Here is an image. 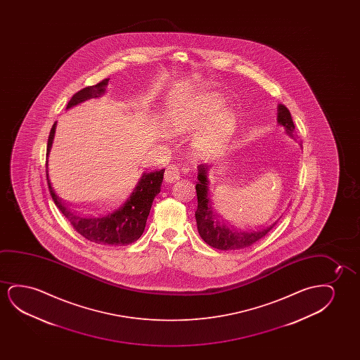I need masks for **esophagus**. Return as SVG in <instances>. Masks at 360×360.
Returning a JSON list of instances; mask_svg holds the SVG:
<instances>
[{
	"instance_id": "1",
	"label": "esophagus",
	"mask_w": 360,
	"mask_h": 360,
	"mask_svg": "<svg viewBox=\"0 0 360 360\" xmlns=\"http://www.w3.org/2000/svg\"><path fill=\"white\" fill-rule=\"evenodd\" d=\"M181 178V172H179V167L177 165H169L166 168V172H165V181L168 183L176 182Z\"/></svg>"
}]
</instances>
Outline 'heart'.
Returning a JSON list of instances; mask_svg holds the SVG:
<instances>
[{"label": "heart", "mask_w": 360, "mask_h": 360, "mask_svg": "<svg viewBox=\"0 0 360 360\" xmlns=\"http://www.w3.org/2000/svg\"><path fill=\"white\" fill-rule=\"evenodd\" d=\"M225 109L226 103L221 97L202 94L177 109L171 124L178 133H187L205 125L193 139V151L199 158H215L225 150L235 129L233 118L231 114L225 113Z\"/></svg>", "instance_id": "1"}]
</instances>
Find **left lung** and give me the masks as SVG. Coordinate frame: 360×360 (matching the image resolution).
<instances>
[{
	"label": "left lung",
	"mask_w": 360,
	"mask_h": 360,
	"mask_svg": "<svg viewBox=\"0 0 360 360\" xmlns=\"http://www.w3.org/2000/svg\"><path fill=\"white\" fill-rule=\"evenodd\" d=\"M276 122L281 127H284L285 133L289 136L294 138L295 125L291 118L289 109L283 104H278ZM210 168L212 166L202 165V163L198 166V182L195 186L198 207L195 212V220H197L199 235L209 246L221 251H235V250H242V248L252 246L255 242L266 236V233L276 226V222L281 217L271 225L262 229L245 230V229H236V227L226 225L217 217V212L212 207V199L209 197L210 183H209L207 173L210 171Z\"/></svg>",
	"instance_id": "obj_1"
}]
</instances>
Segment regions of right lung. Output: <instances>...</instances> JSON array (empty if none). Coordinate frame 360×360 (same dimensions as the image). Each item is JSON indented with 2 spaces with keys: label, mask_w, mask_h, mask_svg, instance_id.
I'll return each instance as SVG.
<instances>
[{
  "label": "right lung",
  "mask_w": 360,
  "mask_h": 360,
  "mask_svg": "<svg viewBox=\"0 0 360 360\" xmlns=\"http://www.w3.org/2000/svg\"><path fill=\"white\" fill-rule=\"evenodd\" d=\"M109 79L81 89L70 99L66 109L84 103L87 99L98 98L105 94ZM56 122L50 130L46 148V178L55 205L69 220L75 230L89 241L108 246H125L143 235L155 197L161 191L165 169L145 171L128 193L108 204L86 209H71L61 202L51 187L48 169V158L54 141Z\"/></svg>",
  "instance_id": "1"
}]
</instances>
